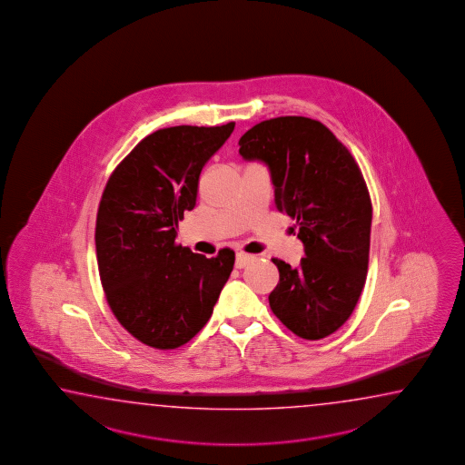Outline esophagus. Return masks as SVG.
Listing matches in <instances>:
<instances>
[{
  "label": "esophagus",
  "mask_w": 465,
  "mask_h": 465,
  "mask_svg": "<svg viewBox=\"0 0 465 465\" xmlns=\"http://www.w3.org/2000/svg\"><path fill=\"white\" fill-rule=\"evenodd\" d=\"M254 257L249 256V254H244V252H237L236 256V267L237 269H242V267H246L251 261H252Z\"/></svg>",
  "instance_id": "34e87169"
}]
</instances>
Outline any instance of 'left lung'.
<instances>
[{
	"label": "left lung",
	"instance_id": "1",
	"mask_svg": "<svg viewBox=\"0 0 465 465\" xmlns=\"http://www.w3.org/2000/svg\"><path fill=\"white\" fill-rule=\"evenodd\" d=\"M239 154L271 171L274 201L294 219L306 257L292 267L272 259L279 282L269 294L277 319L317 341L352 314L366 284L372 204L349 149L316 119H267L239 139Z\"/></svg>",
	"mask_w": 465,
	"mask_h": 465
}]
</instances>
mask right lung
<instances>
[{
    "label": "right lung",
    "mask_w": 465,
    "mask_h": 465,
    "mask_svg": "<svg viewBox=\"0 0 465 465\" xmlns=\"http://www.w3.org/2000/svg\"><path fill=\"white\" fill-rule=\"evenodd\" d=\"M234 124L158 129L119 163L103 191L94 232L101 284L119 324L146 346L189 342L231 276L234 251L208 259L176 236L196 206L201 171Z\"/></svg>",
    "instance_id": "add662e5"
}]
</instances>
